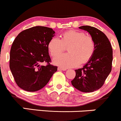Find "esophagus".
<instances>
[{
  "mask_svg": "<svg viewBox=\"0 0 121 121\" xmlns=\"http://www.w3.org/2000/svg\"><path fill=\"white\" fill-rule=\"evenodd\" d=\"M58 70H62V71H66V69H63V68H62V67H59L58 68Z\"/></svg>",
  "mask_w": 121,
  "mask_h": 121,
  "instance_id": "esophagus-1",
  "label": "esophagus"
}]
</instances>
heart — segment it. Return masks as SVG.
<instances>
[{"label":"heart","mask_w":121,"mask_h":121,"mask_svg":"<svg viewBox=\"0 0 121 121\" xmlns=\"http://www.w3.org/2000/svg\"><path fill=\"white\" fill-rule=\"evenodd\" d=\"M66 47L69 52L60 54ZM48 48L52 56L60 54L54 58V64L66 69L87 62L94 54L95 45L91 36L82 31L71 30L62 34L60 39L52 38L48 42Z\"/></svg>","instance_id":"1"}]
</instances>
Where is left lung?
Listing matches in <instances>:
<instances>
[{
	"label": "left lung",
	"instance_id": "1",
	"mask_svg": "<svg viewBox=\"0 0 121 121\" xmlns=\"http://www.w3.org/2000/svg\"><path fill=\"white\" fill-rule=\"evenodd\" d=\"M80 29L87 31L93 39L95 50L92 58L82 69L75 70L76 75L71 84L84 93L98 90L112 71V49L106 35L94 27L83 26Z\"/></svg>",
	"mask_w": 121,
	"mask_h": 121
}]
</instances>
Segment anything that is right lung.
<instances>
[{"mask_svg": "<svg viewBox=\"0 0 121 121\" xmlns=\"http://www.w3.org/2000/svg\"><path fill=\"white\" fill-rule=\"evenodd\" d=\"M52 28L35 26L22 31L15 39L9 55V68L17 85L23 90H40L57 71L50 65L48 43L55 35ZM46 62V66L41 65Z\"/></svg>", "mask_w": 121, "mask_h": 121, "instance_id": "1", "label": "right lung"}]
</instances>
